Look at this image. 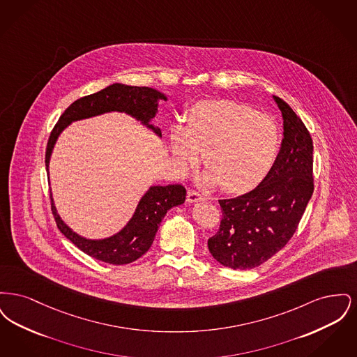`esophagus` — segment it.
Returning <instances> with one entry per match:
<instances>
[{
  "label": "esophagus",
  "mask_w": 357,
  "mask_h": 357,
  "mask_svg": "<svg viewBox=\"0 0 357 357\" xmlns=\"http://www.w3.org/2000/svg\"><path fill=\"white\" fill-rule=\"evenodd\" d=\"M204 195H202V194H199L198 191H195V190H188V192H187V202L194 204V202L204 201Z\"/></svg>",
  "instance_id": "34e87169"
}]
</instances>
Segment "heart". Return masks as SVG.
<instances>
[{"mask_svg": "<svg viewBox=\"0 0 357 357\" xmlns=\"http://www.w3.org/2000/svg\"><path fill=\"white\" fill-rule=\"evenodd\" d=\"M170 149L181 171L195 167L199 153L210 171L204 181L227 192H243L272 169L280 128L272 116L231 102L213 100L191 108L186 124L172 128Z\"/></svg>", "mask_w": 357, "mask_h": 357, "instance_id": "heart-1", "label": "heart"}]
</instances>
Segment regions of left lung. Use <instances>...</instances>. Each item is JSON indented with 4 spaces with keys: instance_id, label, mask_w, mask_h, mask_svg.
I'll use <instances>...</instances> for the list:
<instances>
[{
    "instance_id": "1",
    "label": "left lung",
    "mask_w": 357,
    "mask_h": 357,
    "mask_svg": "<svg viewBox=\"0 0 357 357\" xmlns=\"http://www.w3.org/2000/svg\"><path fill=\"white\" fill-rule=\"evenodd\" d=\"M284 119V139L275 162L255 190L220 199L221 225L208 238L211 255L231 269H253L293 237L313 194V142L288 102L273 96Z\"/></svg>"
}]
</instances>
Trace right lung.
<instances>
[{
    "mask_svg": "<svg viewBox=\"0 0 357 357\" xmlns=\"http://www.w3.org/2000/svg\"><path fill=\"white\" fill-rule=\"evenodd\" d=\"M159 99L167 100L163 93L153 88L116 83L72 102L52 130L45 153L47 171H50V159L57 137L67 126L76 120L118 111L140 120L156 135L162 136L160 128L150 123L158 112ZM185 199L186 188L182 185L151 186L139 201L132 218L119 233L104 239H86L76 234L60 218L51 194L52 214L59 230L85 255L112 265H126L144 255L151 248L158 227L166 213L171 207L183 204Z\"/></svg>",
    "mask_w": 357,
    "mask_h": 357,
    "instance_id": "obj_1",
    "label": "right lung"
}]
</instances>
